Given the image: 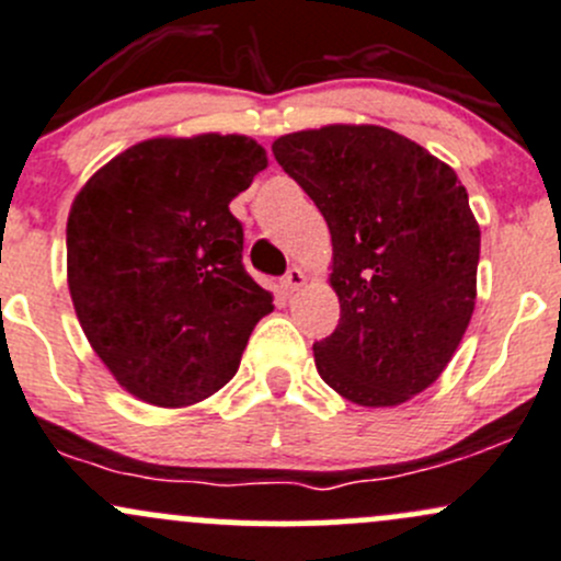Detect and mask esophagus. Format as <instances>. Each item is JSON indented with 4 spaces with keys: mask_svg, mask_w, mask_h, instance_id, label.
<instances>
[{
    "mask_svg": "<svg viewBox=\"0 0 561 561\" xmlns=\"http://www.w3.org/2000/svg\"><path fill=\"white\" fill-rule=\"evenodd\" d=\"M305 278H308V275H305V270H302V267H291V270H288L286 275H283V280H280V291H283V294H294V291H299V288L305 286Z\"/></svg>",
    "mask_w": 561,
    "mask_h": 561,
    "instance_id": "34e87169",
    "label": "esophagus"
}]
</instances>
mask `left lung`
I'll return each instance as SVG.
<instances>
[{
    "mask_svg": "<svg viewBox=\"0 0 561 561\" xmlns=\"http://www.w3.org/2000/svg\"><path fill=\"white\" fill-rule=\"evenodd\" d=\"M332 234L340 323L313 345L340 397L394 408L430 389L476 310L481 229L446 161L375 124H329L273 142Z\"/></svg>",
    "mask_w": 561,
    "mask_h": 561,
    "instance_id": "obj_1",
    "label": "left lung"
}]
</instances>
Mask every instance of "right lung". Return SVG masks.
<instances>
[{"mask_svg": "<svg viewBox=\"0 0 561 561\" xmlns=\"http://www.w3.org/2000/svg\"><path fill=\"white\" fill-rule=\"evenodd\" d=\"M267 167L245 135L153 137L85 181L67 218V283L94 354L137 400L188 408L238 373L273 294L242 267L229 202Z\"/></svg>", "mask_w": 561, "mask_h": 561, "instance_id": "1", "label": "right lung"}]
</instances>
